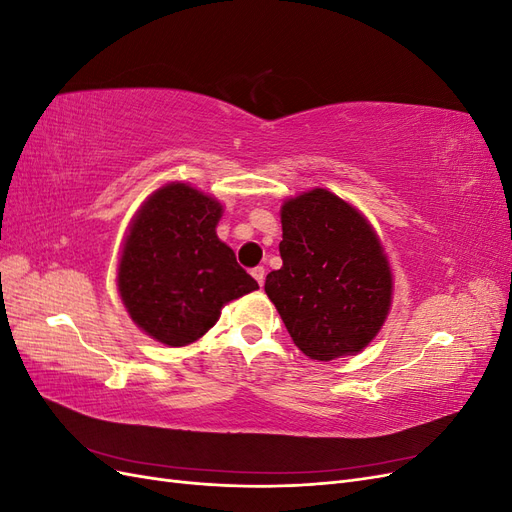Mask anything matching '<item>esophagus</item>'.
<instances>
[{"instance_id": "obj_1", "label": "esophagus", "mask_w": 512, "mask_h": 512, "mask_svg": "<svg viewBox=\"0 0 512 512\" xmlns=\"http://www.w3.org/2000/svg\"><path fill=\"white\" fill-rule=\"evenodd\" d=\"M252 277H254V280L258 282V286L262 288V284H265V269H262V267L252 269Z\"/></svg>"}]
</instances>
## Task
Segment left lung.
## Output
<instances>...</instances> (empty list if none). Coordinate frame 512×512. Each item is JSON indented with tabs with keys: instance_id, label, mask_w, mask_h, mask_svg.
I'll return each instance as SVG.
<instances>
[{
	"instance_id": "obj_1",
	"label": "left lung",
	"mask_w": 512,
	"mask_h": 512,
	"mask_svg": "<svg viewBox=\"0 0 512 512\" xmlns=\"http://www.w3.org/2000/svg\"><path fill=\"white\" fill-rule=\"evenodd\" d=\"M282 269L265 292L305 356L359 354L380 333L393 303V271L376 228L337 194L314 188L286 198Z\"/></svg>"
}]
</instances>
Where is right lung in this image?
<instances>
[{
  "mask_svg": "<svg viewBox=\"0 0 512 512\" xmlns=\"http://www.w3.org/2000/svg\"><path fill=\"white\" fill-rule=\"evenodd\" d=\"M218 198L168 181L134 213L117 262V292L138 329L156 342L194 344L222 307L258 288L220 241Z\"/></svg>",
  "mask_w": 512,
  "mask_h": 512,
  "instance_id": "1",
  "label": "right lung"
}]
</instances>
